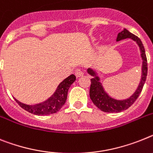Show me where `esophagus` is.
Segmentation results:
<instances>
[{
	"instance_id": "obj_1",
	"label": "esophagus",
	"mask_w": 153,
	"mask_h": 153,
	"mask_svg": "<svg viewBox=\"0 0 153 153\" xmlns=\"http://www.w3.org/2000/svg\"><path fill=\"white\" fill-rule=\"evenodd\" d=\"M83 74H84V73H83L82 71H81L80 69H76V71H75V75L77 77L82 76Z\"/></svg>"
}]
</instances>
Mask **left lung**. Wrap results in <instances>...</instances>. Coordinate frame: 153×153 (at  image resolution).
<instances>
[{
    "mask_svg": "<svg viewBox=\"0 0 153 153\" xmlns=\"http://www.w3.org/2000/svg\"><path fill=\"white\" fill-rule=\"evenodd\" d=\"M125 39H132L138 44L142 60L141 80H140V82L135 92L129 98L125 99V100H116V99L111 97L105 91L102 83L100 82V78L98 76L96 71L92 69L91 68H88L87 69V72L90 74L91 76H92V79H91V85L90 89H89L90 99L92 100V102L103 112L118 113L129 108L137 100L142 92L145 82H146L147 71H148V67H147L148 65H147L146 51H145V48L143 47L142 41L138 36L132 34L126 29H124L120 33H118L117 41L118 42V41Z\"/></svg>",
    "mask_w": 153,
    "mask_h": 153,
    "instance_id": "left-lung-1",
    "label": "left lung"
}]
</instances>
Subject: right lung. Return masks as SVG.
<instances>
[{
    "instance_id": "right-lung-1",
    "label": "right lung",
    "mask_w": 153,
    "mask_h": 153,
    "mask_svg": "<svg viewBox=\"0 0 153 153\" xmlns=\"http://www.w3.org/2000/svg\"><path fill=\"white\" fill-rule=\"evenodd\" d=\"M76 79V77L74 74H71L70 76L63 80L59 85L54 93L47 99L44 102L37 103L35 105H27L25 103L19 102L15 98L18 104L25 110L35 115H50L55 114L61 110L67 100L68 92L71 84Z\"/></svg>"
}]
</instances>
